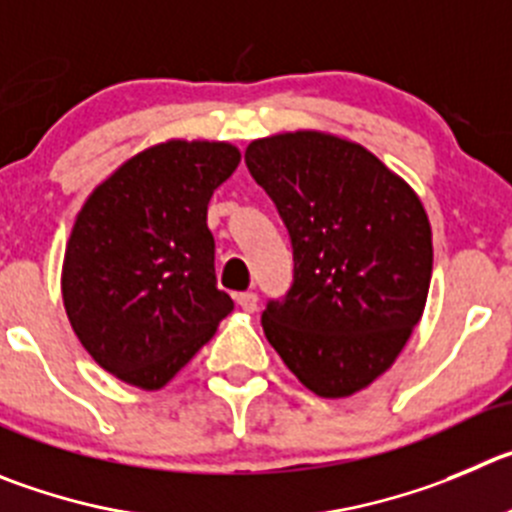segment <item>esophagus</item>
<instances>
[{"instance_id": "1", "label": "esophagus", "mask_w": 512, "mask_h": 512, "mask_svg": "<svg viewBox=\"0 0 512 512\" xmlns=\"http://www.w3.org/2000/svg\"><path fill=\"white\" fill-rule=\"evenodd\" d=\"M237 305L247 313H255L257 310V293H237Z\"/></svg>"}]
</instances>
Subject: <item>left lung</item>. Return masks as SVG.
I'll return each instance as SVG.
<instances>
[{
	"label": "left lung",
	"mask_w": 512,
	"mask_h": 512,
	"mask_svg": "<svg viewBox=\"0 0 512 512\" xmlns=\"http://www.w3.org/2000/svg\"><path fill=\"white\" fill-rule=\"evenodd\" d=\"M245 164L293 245V285L262 313L267 341L313 394H356L394 364L424 313L427 212L371 151L331 133L260 138Z\"/></svg>",
	"instance_id": "left-lung-1"
}]
</instances>
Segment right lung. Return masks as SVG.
<instances>
[{
  "instance_id": "1",
  "label": "right lung",
  "mask_w": 512,
  "mask_h": 512,
  "mask_svg": "<svg viewBox=\"0 0 512 512\" xmlns=\"http://www.w3.org/2000/svg\"><path fill=\"white\" fill-rule=\"evenodd\" d=\"M237 164L232 143L166 141L128 159L83 204L62 300L108 374L161 389L232 313L214 275L207 204Z\"/></svg>"
}]
</instances>
